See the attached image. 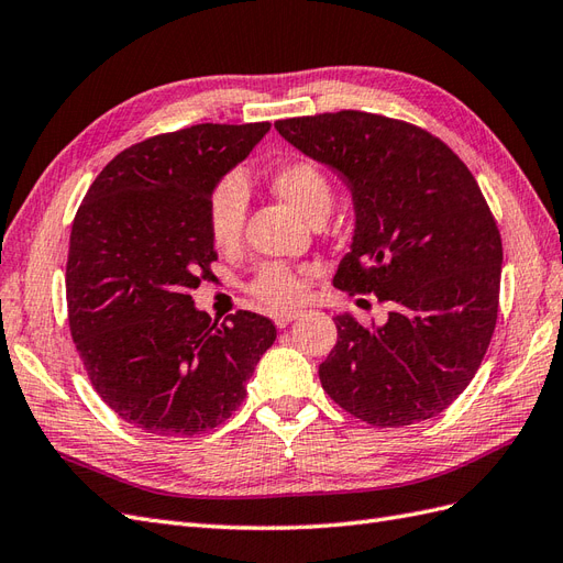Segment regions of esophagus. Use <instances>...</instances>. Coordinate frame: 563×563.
Masks as SVG:
<instances>
[{
  "mask_svg": "<svg viewBox=\"0 0 563 563\" xmlns=\"http://www.w3.org/2000/svg\"><path fill=\"white\" fill-rule=\"evenodd\" d=\"M300 314H302V312H298V310H284V312H277L272 319H275V323H277L279 329H284V327H288V323H291L294 319H298Z\"/></svg>",
  "mask_w": 563,
  "mask_h": 563,
  "instance_id": "obj_1",
  "label": "esophagus"
}]
</instances>
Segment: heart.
Returning a JSON list of instances; mask_svg holds the SVG:
<instances>
[{
	"label": "heart",
	"instance_id": "1",
	"mask_svg": "<svg viewBox=\"0 0 563 563\" xmlns=\"http://www.w3.org/2000/svg\"><path fill=\"white\" fill-rule=\"evenodd\" d=\"M275 192L298 209L305 218L319 220L331 209L333 190L327 174L310 159H288L269 174ZM246 185L230 174L220 178L207 197V230L209 240L218 251H230L240 244L246 220ZM253 298L267 308H288L300 296L298 277L279 263L263 265L249 284Z\"/></svg>",
	"mask_w": 563,
	"mask_h": 563
}]
</instances>
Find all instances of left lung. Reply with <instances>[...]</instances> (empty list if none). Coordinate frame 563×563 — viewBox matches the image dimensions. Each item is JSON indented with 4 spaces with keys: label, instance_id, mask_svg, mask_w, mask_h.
Returning a JSON list of instances; mask_svg holds the SVG:
<instances>
[{
    "label": "left lung",
    "instance_id": "left-lung-1",
    "mask_svg": "<svg viewBox=\"0 0 563 563\" xmlns=\"http://www.w3.org/2000/svg\"><path fill=\"white\" fill-rule=\"evenodd\" d=\"M275 129L352 192L354 236L333 286L391 308L380 327L335 317L321 387L376 428L439 416L482 366L498 319L503 242L479 185L444 141L401 119L340 110Z\"/></svg>",
    "mask_w": 563,
    "mask_h": 563
}]
</instances>
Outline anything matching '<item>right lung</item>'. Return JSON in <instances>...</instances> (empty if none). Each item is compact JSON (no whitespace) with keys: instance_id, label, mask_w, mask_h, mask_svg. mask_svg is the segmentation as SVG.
Here are the masks:
<instances>
[{"instance_id":"right-lung-1","label":"right lung","mask_w":563,"mask_h":563,"mask_svg":"<svg viewBox=\"0 0 563 563\" xmlns=\"http://www.w3.org/2000/svg\"><path fill=\"white\" fill-rule=\"evenodd\" d=\"M269 131L197 124L126 147L75 216L67 319L93 389L133 428L192 437L225 422L277 329L240 310L223 323L190 296L218 258L207 197Z\"/></svg>"}]
</instances>
